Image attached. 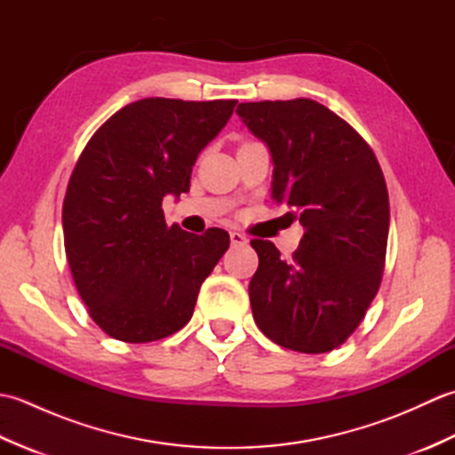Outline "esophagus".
<instances>
[{
	"label": "esophagus",
	"instance_id": "1",
	"mask_svg": "<svg viewBox=\"0 0 455 455\" xmlns=\"http://www.w3.org/2000/svg\"><path fill=\"white\" fill-rule=\"evenodd\" d=\"M230 243L235 246H244L248 243V238L243 233H236V230H230Z\"/></svg>",
	"mask_w": 455,
	"mask_h": 455
}]
</instances>
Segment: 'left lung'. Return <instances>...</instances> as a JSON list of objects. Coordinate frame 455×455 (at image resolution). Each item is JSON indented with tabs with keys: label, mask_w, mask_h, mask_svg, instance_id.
I'll list each match as a JSON object with an SVG mask.
<instances>
[{
	"label": "left lung",
	"mask_w": 455,
	"mask_h": 455,
	"mask_svg": "<svg viewBox=\"0 0 455 455\" xmlns=\"http://www.w3.org/2000/svg\"><path fill=\"white\" fill-rule=\"evenodd\" d=\"M236 115L274 162L272 197L305 235L293 259L252 240L259 266L250 305L269 340L303 354L346 342L381 283L389 196L373 150L318 101L240 103Z\"/></svg>",
	"instance_id": "8db88e82"
}]
</instances>
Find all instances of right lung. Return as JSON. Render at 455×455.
<instances>
[{"label": "right lung", "mask_w": 455, "mask_h": 455, "mask_svg": "<svg viewBox=\"0 0 455 455\" xmlns=\"http://www.w3.org/2000/svg\"><path fill=\"white\" fill-rule=\"evenodd\" d=\"M235 100L148 98L124 105L90 139L68 183L66 258L90 316L115 340L142 344L189 323L228 233L166 225L162 201L189 191L199 152Z\"/></svg>", "instance_id": "obj_1"}]
</instances>
